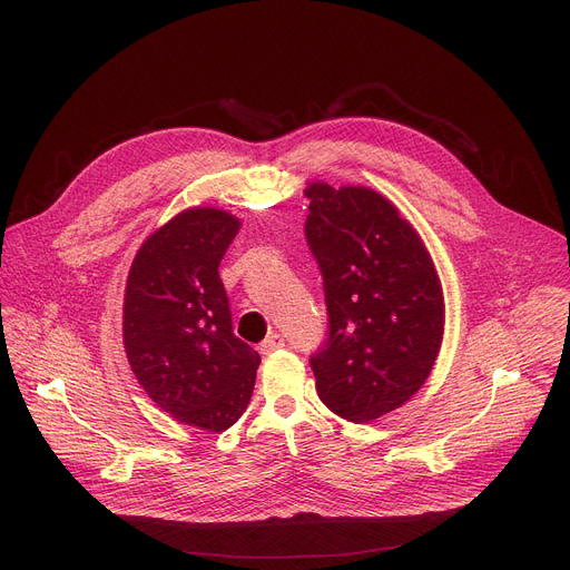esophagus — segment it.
<instances>
[{
    "mask_svg": "<svg viewBox=\"0 0 570 570\" xmlns=\"http://www.w3.org/2000/svg\"><path fill=\"white\" fill-rule=\"evenodd\" d=\"M284 347V338L279 336V334H273V336H268L262 345H259V352L262 354H273V352H277V350H282Z\"/></svg>",
    "mask_w": 570,
    "mask_h": 570,
    "instance_id": "34e87169",
    "label": "esophagus"
}]
</instances>
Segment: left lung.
<instances>
[{
    "label": "left lung",
    "mask_w": 570,
    "mask_h": 570,
    "mask_svg": "<svg viewBox=\"0 0 570 570\" xmlns=\"http://www.w3.org/2000/svg\"><path fill=\"white\" fill-rule=\"evenodd\" d=\"M306 238L330 311L311 358L315 387L354 424L379 420L426 383L444 336V293L413 223L383 194L311 180Z\"/></svg>",
    "instance_id": "8db88e82"
}]
</instances>
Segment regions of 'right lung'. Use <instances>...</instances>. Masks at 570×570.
<instances>
[{
  "label": "right lung",
  "mask_w": 570,
  "mask_h": 570,
  "mask_svg": "<svg viewBox=\"0 0 570 570\" xmlns=\"http://www.w3.org/2000/svg\"><path fill=\"white\" fill-rule=\"evenodd\" d=\"M240 220L189 207L141 243L124 293L128 365L159 411L207 433L248 409L259 354L234 336L218 264Z\"/></svg>",
  "instance_id": "right-lung-1"
}]
</instances>
